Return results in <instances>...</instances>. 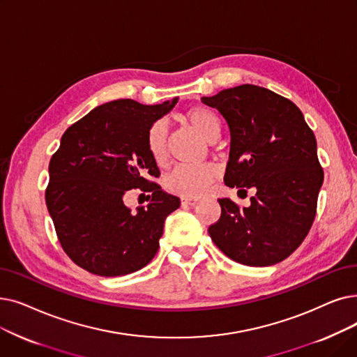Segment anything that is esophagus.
Masks as SVG:
<instances>
[{
  "mask_svg": "<svg viewBox=\"0 0 357 357\" xmlns=\"http://www.w3.org/2000/svg\"><path fill=\"white\" fill-rule=\"evenodd\" d=\"M182 206H187V207H194L195 204H198V199L197 198H182Z\"/></svg>",
  "mask_w": 357,
  "mask_h": 357,
  "instance_id": "34e87169",
  "label": "esophagus"
}]
</instances>
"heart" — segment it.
<instances>
[{
    "label": "heart",
    "mask_w": 357,
    "mask_h": 357,
    "mask_svg": "<svg viewBox=\"0 0 357 357\" xmlns=\"http://www.w3.org/2000/svg\"><path fill=\"white\" fill-rule=\"evenodd\" d=\"M183 119L207 142H215L220 135V119L211 109L195 106L183 114ZM146 149L154 165L163 166L167 162L169 130L165 121L153 122L146 134ZM219 170L213 165L179 166L165 179L167 192L181 197H198L217 179Z\"/></svg>",
    "instance_id": "heart-1"
}]
</instances>
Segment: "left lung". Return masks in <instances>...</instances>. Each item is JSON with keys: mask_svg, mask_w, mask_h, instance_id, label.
<instances>
[{"mask_svg": "<svg viewBox=\"0 0 357 357\" xmlns=\"http://www.w3.org/2000/svg\"><path fill=\"white\" fill-rule=\"evenodd\" d=\"M230 130L225 183L248 192L250 207L219 198L222 215L208 227L219 250L236 262L267 267L298 250L315 220L324 170L303 114L277 93L242 84L201 99Z\"/></svg>", "mask_w": 357, "mask_h": 357, "instance_id": "8db88e82", "label": "left lung"}]
</instances>
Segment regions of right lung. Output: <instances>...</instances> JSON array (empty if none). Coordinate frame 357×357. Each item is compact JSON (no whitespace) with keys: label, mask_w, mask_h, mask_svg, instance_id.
<instances>
[{"label":"right lung","mask_w":357,"mask_h":357,"mask_svg":"<svg viewBox=\"0 0 357 357\" xmlns=\"http://www.w3.org/2000/svg\"><path fill=\"white\" fill-rule=\"evenodd\" d=\"M176 102L114 100L63 134L50 162L45 199L64 252L86 271L126 275L156 255L165 219L181 201L153 181L160 172L147 153L146 134ZM130 189L149 194L147 209L132 213L123 204Z\"/></svg>","instance_id":"right-lung-1"}]
</instances>
